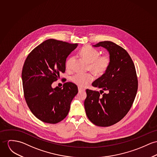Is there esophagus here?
<instances>
[{
    "mask_svg": "<svg viewBox=\"0 0 157 157\" xmlns=\"http://www.w3.org/2000/svg\"><path fill=\"white\" fill-rule=\"evenodd\" d=\"M85 89L84 88H81V87H78V91H79V92H81V91H84Z\"/></svg>",
    "mask_w": 157,
    "mask_h": 157,
    "instance_id": "34e87169",
    "label": "esophagus"
}]
</instances>
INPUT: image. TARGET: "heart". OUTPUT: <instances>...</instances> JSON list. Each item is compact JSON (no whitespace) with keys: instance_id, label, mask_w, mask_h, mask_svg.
<instances>
[{"instance_id":"1","label":"heart","mask_w":157,"mask_h":157,"mask_svg":"<svg viewBox=\"0 0 157 157\" xmlns=\"http://www.w3.org/2000/svg\"><path fill=\"white\" fill-rule=\"evenodd\" d=\"M82 57L89 64L90 69L97 76H101L106 72L111 63V58L108 54L100 55V52L96 49L90 46H85L81 51ZM75 58L71 57L66 63V67L71 69ZM72 81L81 87H85L94 79V76L91 73H78L73 76Z\"/></svg>"}]
</instances>
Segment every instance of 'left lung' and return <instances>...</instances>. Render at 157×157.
I'll return each mask as SVG.
<instances>
[{
  "label": "left lung",
  "instance_id": "1",
  "mask_svg": "<svg viewBox=\"0 0 157 157\" xmlns=\"http://www.w3.org/2000/svg\"><path fill=\"white\" fill-rule=\"evenodd\" d=\"M93 46L106 49L111 63L106 72L92 84L101 90H86L85 109L94 124L109 127L121 121L130 110L137 91L138 80L133 60L125 49L110 41Z\"/></svg>",
  "mask_w": 157,
  "mask_h": 157
}]
</instances>
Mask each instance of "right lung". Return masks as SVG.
I'll return each mask as SVG.
<instances>
[{
	"mask_svg": "<svg viewBox=\"0 0 157 157\" xmlns=\"http://www.w3.org/2000/svg\"><path fill=\"white\" fill-rule=\"evenodd\" d=\"M78 44L49 39L33 49L27 57L21 77L28 107L39 120L56 124L67 115L71 103L78 91L76 85L66 82L63 88L52 84L66 70L67 56Z\"/></svg>",
	"mask_w": 157,
	"mask_h": 157,
	"instance_id": "obj_1",
	"label": "right lung"
}]
</instances>
